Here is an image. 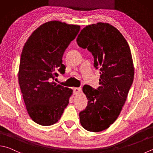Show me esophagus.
Instances as JSON below:
<instances>
[{
	"instance_id": "obj_1",
	"label": "esophagus",
	"mask_w": 153,
	"mask_h": 153,
	"mask_svg": "<svg viewBox=\"0 0 153 153\" xmlns=\"http://www.w3.org/2000/svg\"><path fill=\"white\" fill-rule=\"evenodd\" d=\"M81 91V88H73V93L74 94H78L79 93L80 91Z\"/></svg>"
}]
</instances>
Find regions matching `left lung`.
Returning <instances> with one entry per match:
<instances>
[{
	"mask_svg": "<svg viewBox=\"0 0 153 153\" xmlns=\"http://www.w3.org/2000/svg\"><path fill=\"white\" fill-rule=\"evenodd\" d=\"M78 45L94 56V67L100 68L99 86L85 85L88 99L80 112V122L86 131L108 128L119 117L133 82L134 67L130 47L123 34L108 23L86 26L76 39Z\"/></svg>",
	"mask_w": 153,
	"mask_h": 153,
	"instance_id": "left-lung-1",
	"label": "left lung"
}]
</instances>
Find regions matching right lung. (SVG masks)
I'll return each mask as SVG.
<instances>
[{
    "instance_id": "obj_1",
    "label": "right lung",
    "mask_w": 153,
    "mask_h": 153,
    "mask_svg": "<svg viewBox=\"0 0 153 153\" xmlns=\"http://www.w3.org/2000/svg\"><path fill=\"white\" fill-rule=\"evenodd\" d=\"M80 26L60 21L45 23L34 30L23 47L19 82L28 113L43 126L58 122L73 90L53 81L66 67L62 56L76 38Z\"/></svg>"
}]
</instances>
